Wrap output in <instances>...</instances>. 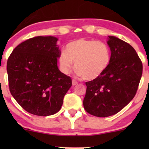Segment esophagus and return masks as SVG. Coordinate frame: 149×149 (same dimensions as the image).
Masks as SVG:
<instances>
[{"label": "esophagus", "instance_id": "34e87169", "mask_svg": "<svg viewBox=\"0 0 149 149\" xmlns=\"http://www.w3.org/2000/svg\"><path fill=\"white\" fill-rule=\"evenodd\" d=\"M77 84H78V82L76 81V80H74V79H73V80H72V84H73V86H76Z\"/></svg>", "mask_w": 149, "mask_h": 149}]
</instances>
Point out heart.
<instances>
[{
    "instance_id": "obj_1",
    "label": "heart",
    "mask_w": 149,
    "mask_h": 149,
    "mask_svg": "<svg viewBox=\"0 0 149 149\" xmlns=\"http://www.w3.org/2000/svg\"><path fill=\"white\" fill-rule=\"evenodd\" d=\"M110 59V49L105 42L79 39L67 45L66 51L60 55L59 63L61 71L68 74L75 62L76 74L86 80H93L106 70Z\"/></svg>"
}]
</instances>
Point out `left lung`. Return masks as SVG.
I'll return each mask as SVG.
<instances>
[{"instance_id": "obj_1", "label": "left lung", "mask_w": 149, "mask_h": 149, "mask_svg": "<svg viewBox=\"0 0 149 149\" xmlns=\"http://www.w3.org/2000/svg\"><path fill=\"white\" fill-rule=\"evenodd\" d=\"M111 59L106 70L97 79L86 82L84 107L88 113L100 118L112 116L135 97L143 72L136 51L128 43L108 36Z\"/></svg>"}]
</instances>
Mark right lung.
<instances>
[{"label":"right lung","instance_id":"1","mask_svg":"<svg viewBox=\"0 0 149 149\" xmlns=\"http://www.w3.org/2000/svg\"><path fill=\"white\" fill-rule=\"evenodd\" d=\"M58 39L37 36L23 42L7 62L11 95L24 109L38 116L57 113L72 86L70 77L61 72Z\"/></svg>","mask_w":149,"mask_h":149}]
</instances>
